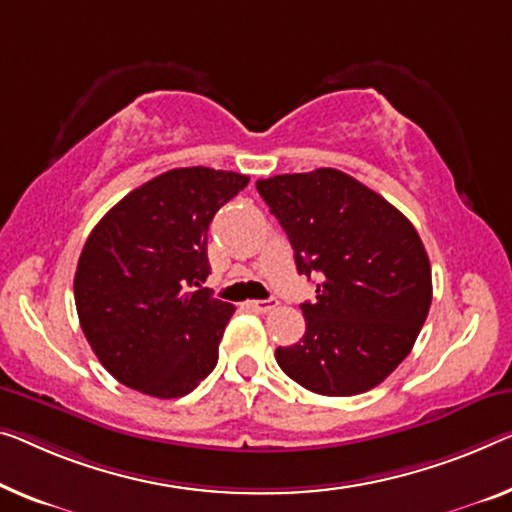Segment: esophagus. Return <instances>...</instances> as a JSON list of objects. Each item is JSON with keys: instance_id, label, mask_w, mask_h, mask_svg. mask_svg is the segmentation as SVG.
Instances as JSON below:
<instances>
[{"instance_id": "1", "label": "esophagus", "mask_w": 512, "mask_h": 512, "mask_svg": "<svg viewBox=\"0 0 512 512\" xmlns=\"http://www.w3.org/2000/svg\"><path fill=\"white\" fill-rule=\"evenodd\" d=\"M278 305L276 299H264V301H248V308L255 312H269Z\"/></svg>"}]
</instances>
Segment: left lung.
Listing matches in <instances>:
<instances>
[{"instance_id": "left-lung-1", "label": "left lung", "mask_w": 512, "mask_h": 512, "mask_svg": "<svg viewBox=\"0 0 512 512\" xmlns=\"http://www.w3.org/2000/svg\"><path fill=\"white\" fill-rule=\"evenodd\" d=\"M257 190L294 248L296 271L319 276L301 305L305 335L278 347L287 377L319 395H358L409 356L432 303V269L407 216L349 174L259 179Z\"/></svg>"}]
</instances>
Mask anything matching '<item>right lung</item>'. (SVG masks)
<instances>
[{
	"instance_id": "add662e5",
	"label": "right lung",
	"mask_w": 512,
	"mask_h": 512,
	"mask_svg": "<svg viewBox=\"0 0 512 512\" xmlns=\"http://www.w3.org/2000/svg\"><path fill=\"white\" fill-rule=\"evenodd\" d=\"M246 174L179 167L105 213L82 248L75 308L110 375L160 400L188 395L216 368L234 305L213 299L207 232Z\"/></svg>"
}]
</instances>
